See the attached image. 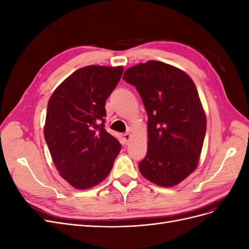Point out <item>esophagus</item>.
<instances>
[{"instance_id":"1","label":"esophagus","mask_w":249,"mask_h":249,"mask_svg":"<svg viewBox=\"0 0 249 249\" xmlns=\"http://www.w3.org/2000/svg\"><path fill=\"white\" fill-rule=\"evenodd\" d=\"M124 139L125 141V144H127V143H129V141H130V139H131V134L130 133H124Z\"/></svg>"}]
</instances>
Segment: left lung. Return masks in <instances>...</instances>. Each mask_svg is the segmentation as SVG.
I'll return each instance as SVG.
<instances>
[{
    "label": "left lung",
    "mask_w": 249,
    "mask_h": 249,
    "mask_svg": "<svg viewBox=\"0 0 249 249\" xmlns=\"http://www.w3.org/2000/svg\"><path fill=\"white\" fill-rule=\"evenodd\" d=\"M147 112V153L141 175L162 187L182 182L197 167L207 119L194 82L177 67L150 60L126 70Z\"/></svg>",
    "instance_id": "8db88e82"
}]
</instances>
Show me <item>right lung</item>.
<instances>
[{
    "instance_id": "add662e5",
    "label": "right lung",
    "mask_w": 249,
    "mask_h": 249,
    "mask_svg": "<svg viewBox=\"0 0 249 249\" xmlns=\"http://www.w3.org/2000/svg\"><path fill=\"white\" fill-rule=\"evenodd\" d=\"M123 71L122 66L82 67L50 97L44 138L60 176L77 189L106 178L122 149L105 130V105Z\"/></svg>"
}]
</instances>
